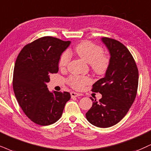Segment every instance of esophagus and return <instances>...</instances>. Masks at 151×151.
I'll return each instance as SVG.
<instances>
[{
	"label": "esophagus",
	"mask_w": 151,
	"mask_h": 151,
	"mask_svg": "<svg viewBox=\"0 0 151 151\" xmlns=\"http://www.w3.org/2000/svg\"><path fill=\"white\" fill-rule=\"evenodd\" d=\"M70 96H71V97H77V96H81V94H78V93H76L75 92H70Z\"/></svg>",
	"instance_id": "obj_1"
}]
</instances>
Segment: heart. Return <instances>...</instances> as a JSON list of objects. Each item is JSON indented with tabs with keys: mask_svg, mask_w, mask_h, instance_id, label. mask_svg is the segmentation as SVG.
Here are the masks:
<instances>
[{
	"mask_svg": "<svg viewBox=\"0 0 151 151\" xmlns=\"http://www.w3.org/2000/svg\"><path fill=\"white\" fill-rule=\"evenodd\" d=\"M75 52L78 57L90 64L92 71L96 75L102 76L107 71L110 60L108 56L103 53V49L101 46L90 41H83L76 46ZM70 59L69 52H64L59 58V68L61 69L66 68ZM67 83L76 90H82L85 85L90 83V79L86 76H73L68 78Z\"/></svg>",
	"mask_w": 151,
	"mask_h": 151,
	"instance_id": "heart-1",
	"label": "heart"
}]
</instances>
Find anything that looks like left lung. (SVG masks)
<instances>
[{
  "label": "left lung",
  "mask_w": 151,
  "mask_h": 151,
  "mask_svg": "<svg viewBox=\"0 0 151 151\" xmlns=\"http://www.w3.org/2000/svg\"><path fill=\"white\" fill-rule=\"evenodd\" d=\"M111 58L106 75L92 85V92L102 95L86 113L93 125L106 128L118 123L125 116L137 96L139 71L132 55L123 44L115 39L102 38Z\"/></svg>",
  "instance_id": "left-lung-1"
}]
</instances>
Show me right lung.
Instances as JSON below:
<instances>
[{
  "instance_id": "obj_1",
  "label": "right lung",
  "mask_w": 151,
  "mask_h": 151,
  "mask_svg": "<svg viewBox=\"0 0 151 151\" xmlns=\"http://www.w3.org/2000/svg\"><path fill=\"white\" fill-rule=\"evenodd\" d=\"M70 41L45 36L27 44L19 54L13 73V90L20 107L34 123H55L70 99L67 92H50L46 83L59 70L61 53Z\"/></svg>"
}]
</instances>
